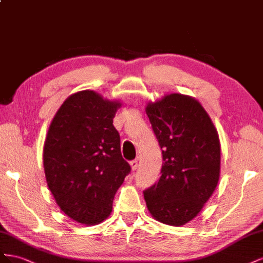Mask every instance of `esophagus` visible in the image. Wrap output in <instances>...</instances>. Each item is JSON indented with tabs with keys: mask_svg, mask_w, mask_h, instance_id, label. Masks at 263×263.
<instances>
[{
	"mask_svg": "<svg viewBox=\"0 0 263 263\" xmlns=\"http://www.w3.org/2000/svg\"><path fill=\"white\" fill-rule=\"evenodd\" d=\"M138 160H132L131 162H130V165H131V167H132V170L133 171H136L137 170V167H138Z\"/></svg>",
	"mask_w": 263,
	"mask_h": 263,
	"instance_id": "obj_1",
	"label": "esophagus"
}]
</instances>
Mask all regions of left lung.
<instances>
[{
  "instance_id": "8db88e82",
  "label": "left lung",
  "mask_w": 263,
  "mask_h": 263,
  "mask_svg": "<svg viewBox=\"0 0 263 263\" xmlns=\"http://www.w3.org/2000/svg\"><path fill=\"white\" fill-rule=\"evenodd\" d=\"M145 111L163 156L161 177L143 192L146 206L156 220L182 226L197 216L218 183V134L191 97L165 96Z\"/></svg>"
}]
</instances>
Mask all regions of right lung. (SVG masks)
I'll return each mask as SVG.
<instances>
[{
	"instance_id": "right-lung-1",
	"label": "right lung",
	"mask_w": 263,
	"mask_h": 263,
	"mask_svg": "<svg viewBox=\"0 0 263 263\" xmlns=\"http://www.w3.org/2000/svg\"><path fill=\"white\" fill-rule=\"evenodd\" d=\"M119 107L84 90L66 99L49 126L43 154L47 185L62 211L80 223L107 218L131 172L112 124Z\"/></svg>"
}]
</instances>
